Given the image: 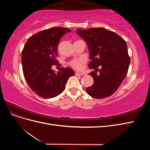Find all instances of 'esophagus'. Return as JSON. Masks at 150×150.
<instances>
[{
    "instance_id": "34e87169",
    "label": "esophagus",
    "mask_w": 150,
    "mask_h": 150,
    "mask_svg": "<svg viewBox=\"0 0 150 150\" xmlns=\"http://www.w3.org/2000/svg\"><path fill=\"white\" fill-rule=\"evenodd\" d=\"M83 74H84L83 73H81V72H75V75H76V76H83Z\"/></svg>"
}]
</instances>
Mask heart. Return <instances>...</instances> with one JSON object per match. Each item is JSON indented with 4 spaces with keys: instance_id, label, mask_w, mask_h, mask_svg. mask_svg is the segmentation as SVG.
Wrapping results in <instances>:
<instances>
[{
    "instance_id": "1",
    "label": "heart",
    "mask_w": 150,
    "mask_h": 150,
    "mask_svg": "<svg viewBox=\"0 0 150 150\" xmlns=\"http://www.w3.org/2000/svg\"><path fill=\"white\" fill-rule=\"evenodd\" d=\"M84 62V61L83 59H75L69 62V64L71 67L76 70H81L83 69Z\"/></svg>"
}]
</instances>
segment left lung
<instances>
[{"mask_svg":"<svg viewBox=\"0 0 150 150\" xmlns=\"http://www.w3.org/2000/svg\"><path fill=\"white\" fill-rule=\"evenodd\" d=\"M77 34L89 47L91 59L89 67L96 69L89 74L93 78L94 84L87 88L86 92L96 99L111 96L128 73L130 57L126 41L114 32L103 28L78 29ZM99 66L100 70L98 69Z\"/></svg>","mask_w":150,"mask_h":150,"instance_id":"8db88e82","label":"left lung"}]
</instances>
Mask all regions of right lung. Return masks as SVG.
Masks as SVG:
<instances>
[{"instance_id": "1", "label": "right lung", "mask_w": 150, "mask_h": 150, "mask_svg": "<svg viewBox=\"0 0 150 150\" xmlns=\"http://www.w3.org/2000/svg\"><path fill=\"white\" fill-rule=\"evenodd\" d=\"M64 28H52L33 35L22 51L21 62L24 78L29 87L38 96L52 98L60 94L67 81L74 75L69 67H61L56 72L52 69L57 65L58 43L65 34L71 32Z\"/></svg>"}]
</instances>
